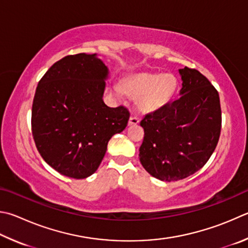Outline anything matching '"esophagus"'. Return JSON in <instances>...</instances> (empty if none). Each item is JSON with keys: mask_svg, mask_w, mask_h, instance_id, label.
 <instances>
[{"mask_svg": "<svg viewBox=\"0 0 248 248\" xmlns=\"http://www.w3.org/2000/svg\"><path fill=\"white\" fill-rule=\"evenodd\" d=\"M140 123V118L138 116H131L129 119V124H138Z\"/></svg>", "mask_w": 248, "mask_h": 248, "instance_id": "34e87169", "label": "esophagus"}]
</instances>
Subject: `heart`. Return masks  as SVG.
<instances>
[{
  "mask_svg": "<svg viewBox=\"0 0 248 248\" xmlns=\"http://www.w3.org/2000/svg\"><path fill=\"white\" fill-rule=\"evenodd\" d=\"M125 89L132 96H139L142 110L153 111L171 100L177 89V80L169 74H139L127 80Z\"/></svg>",
  "mask_w": 248,
  "mask_h": 248,
  "instance_id": "heart-1",
  "label": "heart"
}]
</instances>
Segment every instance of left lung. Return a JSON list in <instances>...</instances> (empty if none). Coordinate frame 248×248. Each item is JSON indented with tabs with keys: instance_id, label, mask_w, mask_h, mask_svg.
Here are the masks:
<instances>
[{
	"instance_id": "8db88e82",
	"label": "left lung",
	"mask_w": 248,
	"mask_h": 248,
	"mask_svg": "<svg viewBox=\"0 0 248 248\" xmlns=\"http://www.w3.org/2000/svg\"><path fill=\"white\" fill-rule=\"evenodd\" d=\"M182 89L177 100L143 116L140 161L161 181H178L204 166L221 132L218 91L199 70H179Z\"/></svg>"
}]
</instances>
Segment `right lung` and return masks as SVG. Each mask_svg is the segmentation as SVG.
I'll return each mask as SVG.
<instances>
[{
    "mask_svg": "<svg viewBox=\"0 0 248 248\" xmlns=\"http://www.w3.org/2000/svg\"><path fill=\"white\" fill-rule=\"evenodd\" d=\"M108 69L95 54L56 62L35 90L31 130L40 155L61 174L84 179L95 172L110 138L127 127V107L103 101Z\"/></svg>",
    "mask_w": 248,
    "mask_h": 248,
    "instance_id": "add662e5",
    "label": "right lung"
}]
</instances>
